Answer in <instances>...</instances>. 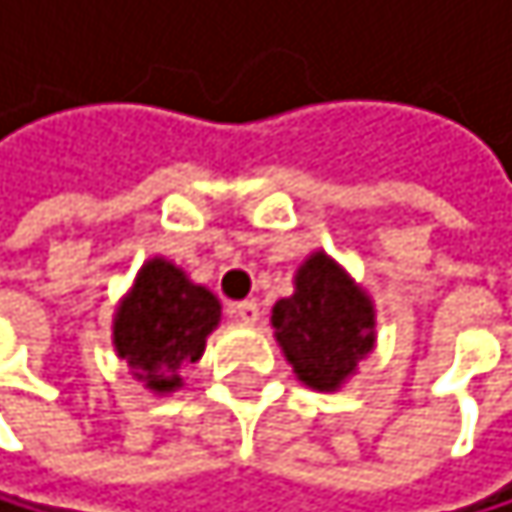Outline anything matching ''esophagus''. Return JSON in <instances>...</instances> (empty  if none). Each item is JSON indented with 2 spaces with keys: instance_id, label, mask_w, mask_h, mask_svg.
Listing matches in <instances>:
<instances>
[{
  "instance_id": "34e87169",
  "label": "esophagus",
  "mask_w": 512,
  "mask_h": 512,
  "mask_svg": "<svg viewBox=\"0 0 512 512\" xmlns=\"http://www.w3.org/2000/svg\"><path fill=\"white\" fill-rule=\"evenodd\" d=\"M230 313H233L236 319H242V322H258V319H261L258 301H236V304H230Z\"/></svg>"
}]
</instances>
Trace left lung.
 I'll return each instance as SVG.
<instances>
[{"label": "left lung", "mask_w": 512, "mask_h": 512, "mask_svg": "<svg viewBox=\"0 0 512 512\" xmlns=\"http://www.w3.org/2000/svg\"><path fill=\"white\" fill-rule=\"evenodd\" d=\"M276 341L313 390L341 387L375 344V310L365 294L316 251L298 270L294 294L273 307Z\"/></svg>", "instance_id": "obj_1"}]
</instances>
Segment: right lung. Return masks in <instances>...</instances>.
I'll list each match as a JSON object with an SVG mask.
<instances>
[{"mask_svg": "<svg viewBox=\"0 0 512 512\" xmlns=\"http://www.w3.org/2000/svg\"><path fill=\"white\" fill-rule=\"evenodd\" d=\"M221 322V304L193 285L178 267L156 258L134 282L113 325L116 350L137 381L165 393L181 387L178 371L205 350L208 331Z\"/></svg>", "mask_w": 512, "mask_h": 512, "instance_id": "1", "label": "right lung"}]
</instances>
